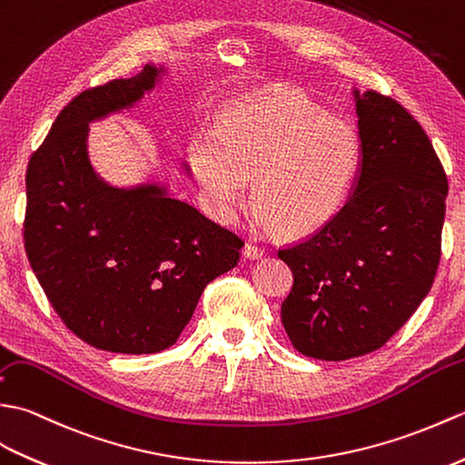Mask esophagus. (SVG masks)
<instances>
[{"label": "esophagus", "instance_id": "esophagus-1", "mask_svg": "<svg viewBox=\"0 0 465 465\" xmlns=\"http://www.w3.org/2000/svg\"><path fill=\"white\" fill-rule=\"evenodd\" d=\"M242 254L246 256V259H261V256L266 254V249H264V246H261V244L249 241V242L244 244Z\"/></svg>", "mask_w": 465, "mask_h": 465}]
</instances>
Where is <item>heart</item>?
<instances>
[{
	"label": "heart",
	"instance_id": "obj_1",
	"mask_svg": "<svg viewBox=\"0 0 465 465\" xmlns=\"http://www.w3.org/2000/svg\"><path fill=\"white\" fill-rule=\"evenodd\" d=\"M189 161L216 214L229 219L254 173L259 219L304 234L344 204L362 163V141L352 123L328 117L304 93L284 89L226 109L216 133L191 141Z\"/></svg>",
	"mask_w": 465,
	"mask_h": 465
}]
</instances>
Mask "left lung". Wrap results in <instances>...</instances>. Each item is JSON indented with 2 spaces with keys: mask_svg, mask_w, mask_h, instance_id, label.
Here are the masks:
<instances>
[{
  "mask_svg": "<svg viewBox=\"0 0 465 465\" xmlns=\"http://www.w3.org/2000/svg\"><path fill=\"white\" fill-rule=\"evenodd\" d=\"M362 164L352 197L278 256L294 282L281 308L298 352L348 360L384 346L430 292L441 256L448 177L396 99L356 101Z\"/></svg>",
  "mask_w": 465,
  "mask_h": 465,
  "instance_id": "obj_1",
  "label": "left lung"
}]
</instances>
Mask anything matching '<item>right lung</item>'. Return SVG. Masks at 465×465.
I'll use <instances>...</instances> for the list:
<instances>
[{
  "mask_svg": "<svg viewBox=\"0 0 465 465\" xmlns=\"http://www.w3.org/2000/svg\"><path fill=\"white\" fill-rule=\"evenodd\" d=\"M159 71L89 87L61 109L25 173L24 242L71 332L117 354L177 342L204 286L241 261L244 241L159 187L111 189L87 161V123L137 101Z\"/></svg>",
  "mask_w": 465,
  "mask_h": 465,
  "instance_id": "right-lung-1",
  "label": "right lung"
}]
</instances>
